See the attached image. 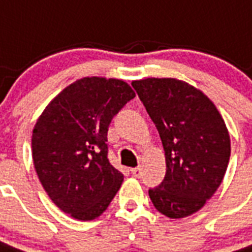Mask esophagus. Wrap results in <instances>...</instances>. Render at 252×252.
I'll use <instances>...</instances> for the list:
<instances>
[{"instance_id":"obj_1","label":"esophagus","mask_w":252,"mask_h":252,"mask_svg":"<svg viewBox=\"0 0 252 252\" xmlns=\"http://www.w3.org/2000/svg\"><path fill=\"white\" fill-rule=\"evenodd\" d=\"M131 174H133L134 177H137V179H138V177H141V176H142V169L141 168L131 169Z\"/></svg>"}]
</instances>
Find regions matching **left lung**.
I'll return each mask as SVG.
<instances>
[{
  "label": "left lung",
  "mask_w": 252,
  "mask_h": 252,
  "mask_svg": "<svg viewBox=\"0 0 252 252\" xmlns=\"http://www.w3.org/2000/svg\"><path fill=\"white\" fill-rule=\"evenodd\" d=\"M139 99L158 130L166 174L150 189L154 208L170 219L197 212L221 184L231 139L221 114L199 88L176 78L133 80Z\"/></svg>",
  "instance_id": "obj_1"
}]
</instances>
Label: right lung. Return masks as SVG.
<instances>
[{
    "label": "right lung",
    "instance_id": "obj_1",
    "mask_svg": "<svg viewBox=\"0 0 252 252\" xmlns=\"http://www.w3.org/2000/svg\"><path fill=\"white\" fill-rule=\"evenodd\" d=\"M134 96L122 79L82 78L60 91L34 125L38 180L53 204L73 219L99 218L121 188L124 174L107 159V130Z\"/></svg>",
    "mask_w": 252,
    "mask_h": 252
}]
</instances>
